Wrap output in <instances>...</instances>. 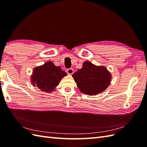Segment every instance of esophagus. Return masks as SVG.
Returning <instances> with one entry per match:
<instances>
[{"mask_svg":"<svg viewBox=\"0 0 147 147\" xmlns=\"http://www.w3.org/2000/svg\"><path fill=\"white\" fill-rule=\"evenodd\" d=\"M74 69L70 68V69H69L67 70V73L69 75H72L74 74Z\"/></svg>","mask_w":147,"mask_h":147,"instance_id":"1","label":"esophagus"}]
</instances>
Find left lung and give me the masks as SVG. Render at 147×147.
<instances>
[{
  "mask_svg": "<svg viewBox=\"0 0 147 147\" xmlns=\"http://www.w3.org/2000/svg\"><path fill=\"white\" fill-rule=\"evenodd\" d=\"M72 77L82 93L95 96L109 87L112 75L105 67L96 65L87 61L84 62L82 69L72 75Z\"/></svg>",
  "mask_w": 147,
  "mask_h": 147,
  "instance_id": "obj_1",
  "label": "left lung"
}]
</instances>
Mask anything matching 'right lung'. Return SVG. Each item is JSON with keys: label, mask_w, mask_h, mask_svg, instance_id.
<instances>
[{"label": "right lung", "mask_w": 147, "mask_h": 147, "mask_svg": "<svg viewBox=\"0 0 147 147\" xmlns=\"http://www.w3.org/2000/svg\"><path fill=\"white\" fill-rule=\"evenodd\" d=\"M61 68L51 61L36 67L33 69L30 76L31 83L33 86L37 87L43 92H53L61 80L67 75V73Z\"/></svg>", "instance_id": "1"}]
</instances>
